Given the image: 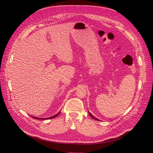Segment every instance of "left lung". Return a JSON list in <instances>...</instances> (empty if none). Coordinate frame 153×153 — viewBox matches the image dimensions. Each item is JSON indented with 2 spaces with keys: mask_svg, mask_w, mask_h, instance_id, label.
<instances>
[{
  "mask_svg": "<svg viewBox=\"0 0 153 153\" xmlns=\"http://www.w3.org/2000/svg\"><path fill=\"white\" fill-rule=\"evenodd\" d=\"M88 114H90V116H91V117H92V118H93V119H95V120H97V121H101V120H99V119H97V118H96V117H94V116H93V115H92V114H91V113H90V112H89V111H88Z\"/></svg>",
  "mask_w": 153,
  "mask_h": 153,
  "instance_id": "1",
  "label": "left lung"
}]
</instances>
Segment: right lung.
I'll use <instances>...</instances> for the list:
<instances>
[{
    "label": "right lung",
    "instance_id": "obj_1",
    "mask_svg": "<svg viewBox=\"0 0 153 153\" xmlns=\"http://www.w3.org/2000/svg\"><path fill=\"white\" fill-rule=\"evenodd\" d=\"M60 112H59L57 114L54 115V116H53L51 117H47V118H40V117H34V116H30L31 117L34 118V119H39V120H48V119H53V118H54L56 117H57L59 114H60Z\"/></svg>",
    "mask_w": 153,
    "mask_h": 153
}]
</instances>
